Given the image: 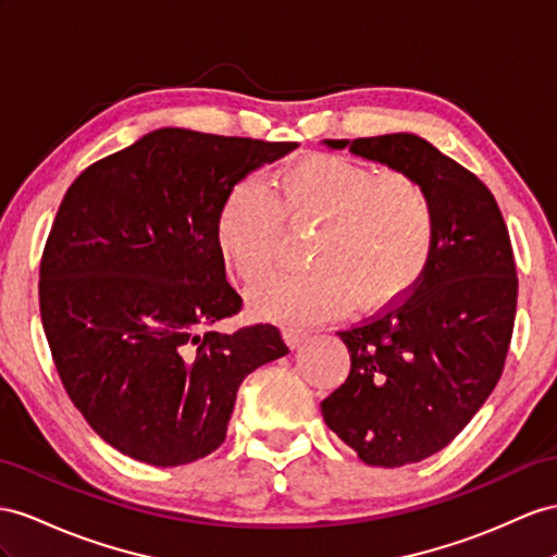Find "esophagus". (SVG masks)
<instances>
[{
	"mask_svg": "<svg viewBox=\"0 0 557 557\" xmlns=\"http://www.w3.org/2000/svg\"><path fill=\"white\" fill-rule=\"evenodd\" d=\"M282 338H284V344H287L289 348H298L308 338V332L306 330H298V326H284Z\"/></svg>",
	"mask_w": 557,
	"mask_h": 557,
	"instance_id": "34e87169",
	"label": "esophagus"
}]
</instances>
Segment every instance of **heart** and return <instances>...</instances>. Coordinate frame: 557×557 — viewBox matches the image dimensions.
<instances>
[{
    "label": "heart",
    "mask_w": 557,
    "mask_h": 557,
    "mask_svg": "<svg viewBox=\"0 0 557 557\" xmlns=\"http://www.w3.org/2000/svg\"><path fill=\"white\" fill-rule=\"evenodd\" d=\"M284 223L312 231L301 273H284L251 292L256 315L310 324L344 312L391 306L417 287L435 247L437 213L425 183L336 154H310L277 176L233 185L216 211L213 237L245 282L282 259Z\"/></svg>",
    "instance_id": "obj_1"
}]
</instances>
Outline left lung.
Returning <instances> with one entry per match:
<instances>
[{"instance_id":"1","label":"left lung","mask_w":557,"mask_h":557,"mask_svg":"<svg viewBox=\"0 0 557 557\" xmlns=\"http://www.w3.org/2000/svg\"><path fill=\"white\" fill-rule=\"evenodd\" d=\"M425 183L435 247L407 298L338 332L350 374L324 423L369 466L417 463L447 447L502 379L518 306L516 259L494 195L414 134L324 140Z\"/></svg>"}]
</instances>
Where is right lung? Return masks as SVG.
<instances>
[{
    "label": "right lung",
    "mask_w": 557,
    "mask_h": 557,
    "mask_svg": "<svg viewBox=\"0 0 557 557\" xmlns=\"http://www.w3.org/2000/svg\"><path fill=\"white\" fill-rule=\"evenodd\" d=\"M296 143L157 129L70 185L39 265V312L70 400L110 447L152 466L219 449L239 383L289 348L242 308L213 237L233 185Z\"/></svg>",
    "instance_id": "obj_1"
}]
</instances>
